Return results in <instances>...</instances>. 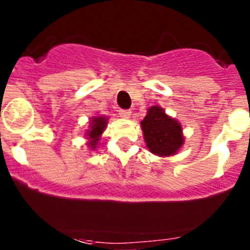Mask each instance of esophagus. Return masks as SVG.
Segmentation results:
<instances>
[{
  "label": "esophagus",
  "instance_id": "34e87169",
  "mask_svg": "<svg viewBox=\"0 0 250 250\" xmlns=\"http://www.w3.org/2000/svg\"><path fill=\"white\" fill-rule=\"evenodd\" d=\"M119 115H120L121 118H130V115H131V111L130 110H124V109H120L119 110Z\"/></svg>",
  "mask_w": 250,
  "mask_h": 250
}]
</instances>
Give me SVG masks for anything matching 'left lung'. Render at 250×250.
<instances>
[{
    "label": "left lung",
    "mask_w": 250,
    "mask_h": 250,
    "mask_svg": "<svg viewBox=\"0 0 250 250\" xmlns=\"http://www.w3.org/2000/svg\"><path fill=\"white\" fill-rule=\"evenodd\" d=\"M145 143L152 154L159 156L174 155L184 143L180 124L167 116L159 106H152L141 121Z\"/></svg>",
    "instance_id": "left-lung-1"
}]
</instances>
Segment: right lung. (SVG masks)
<instances>
[{
    "instance_id": "add662e5",
    "label": "right lung",
    "mask_w": 250,
    "mask_h": 250,
    "mask_svg": "<svg viewBox=\"0 0 250 250\" xmlns=\"http://www.w3.org/2000/svg\"><path fill=\"white\" fill-rule=\"evenodd\" d=\"M105 126H106L105 118H103V116L92 118L91 125H90V130H87V132H86V135L89 136L87 139H90L89 146H91V149H95V147H96L98 141L100 140V135L103 134Z\"/></svg>"
}]
</instances>
